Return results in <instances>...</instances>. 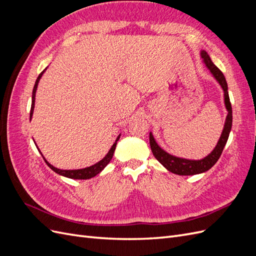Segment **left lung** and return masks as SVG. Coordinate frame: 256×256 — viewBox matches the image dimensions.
Returning <instances> with one entry per match:
<instances>
[{
	"mask_svg": "<svg viewBox=\"0 0 256 256\" xmlns=\"http://www.w3.org/2000/svg\"><path fill=\"white\" fill-rule=\"evenodd\" d=\"M200 58H202L203 63L205 64L206 68L210 72L212 76L214 78V80L218 82V84L221 86L223 90V99H224V106L228 111V115L226 122H224V126L222 129L221 136L218 140V143L214 146V148L209 152L206 157L202 159H186L182 157H177L175 154H172L168 152L162 148L161 146L154 140L152 132H150V148L154 154V158H156L160 164L164 166L168 171L172 172L177 175H196L202 174L207 172L209 168H212L216 161L219 160L221 154L223 152L224 146H226L228 138L232 129V122H233V115H232V106L230 102L228 92V83L226 78H224L223 74L221 72L220 69L216 67L208 56V53L205 50L200 51Z\"/></svg>",
	"mask_w": 256,
	"mask_h": 256,
	"instance_id": "left-lung-1",
	"label": "left lung"
}]
</instances>
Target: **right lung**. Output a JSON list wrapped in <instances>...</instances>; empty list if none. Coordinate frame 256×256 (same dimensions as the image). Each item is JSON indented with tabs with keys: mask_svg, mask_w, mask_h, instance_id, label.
I'll return each instance as SVG.
<instances>
[{
	"mask_svg": "<svg viewBox=\"0 0 256 256\" xmlns=\"http://www.w3.org/2000/svg\"><path fill=\"white\" fill-rule=\"evenodd\" d=\"M48 68V67H47ZM47 68L44 69V70L38 76V78L35 82V85H34V88H33V94H32V106H30V120H32L33 118V113H34V108H35V97H36V90H37V88H38V83H40V79L42 74H44V72L47 70ZM120 134L118 136V138H116L115 142L113 143V145L111 146V148L109 150V152H108V154H106V156L100 160L98 162H96L95 164H92L90 166H88V168H78V170H60V168H58L56 166H53L52 164H50L49 162L46 160V158L44 157V154H42V152L40 150V148H38V146L36 145V147L38 148V150L40 152L46 164H47V166L52 170V171H54L56 173H58V175H62L64 177H67V178H72V180H90V178L92 177H95L97 174H99L100 172L102 171V170L109 164V162L111 161L112 157H113V154H114V150L116 148V144H118V141L120 140Z\"/></svg>",
	"mask_w": 256,
	"mask_h": 256,
	"instance_id": "add662e5",
	"label": "right lung"
}]
</instances>
